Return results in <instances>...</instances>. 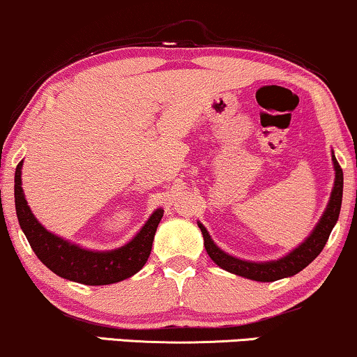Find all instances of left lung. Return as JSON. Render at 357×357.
Instances as JSON below:
<instances>
[{
    "instance_id": "obj_1",
    "label": "left lung",
    "mask_w": 357,
    "mask_h": 357,
    "mask_svg": "<svg viewBox=\"0 0 357 357\" xmlns=\"http://www.w3.org/2000/svg\"><path fill=\"white\" fill-rule=\"evenodd\" d=\"M333 165H335V186H333L331 197L326 206V211L323 212L321 219L317 224V227L313 229V232L310 234L308 238L296 247L295 250H291L290 254L282 257L278 260L272 261H247L236 259V257L225 254L224 250H220L212 241L209 232L206 231V227L201 222L199 225L202 237H204V247L209 257L214 260V264H218L220 268L227 270V272L241 275V277L257 280V282H275V280L291 277L301 272L305 267L313 261L317 257L321 254L323 247L326 245L329 234H331L333 227L337 222L341 211V201H342V169L340 163L336 161L335 153H333Z\"/></svg>"
}]
</instances>
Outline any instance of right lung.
Here are the masks:
<instances>
[{
  "instance_id": "1",
  "label": "right lung",
  "mask_w": 357,
  "mask_h": 357,
  "mask_svg": "<svg viewBox=\"0 0 357 357\" xmlns=\"http://www.w3.org/2000/svg\"><path fill=\"white\" fill-rule=\"evenodd\" d=\"M22 161L15 173V204L20 225L31 249L49 270L59 277L84 285H110L132 277L146 264L151 254L153 238L163 218V209H156L128 243L115 250L96 252L54 236L38 222L31 212L21 188Z\"/></svg>"
}]
</instances>
